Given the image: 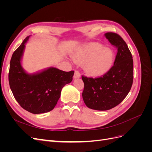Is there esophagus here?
I'll list each match as a JSON object with an SVG mask.
<instances>
[{"instance_id":"esophagus-1","label":"esophagus","mask_w":152,"mask_h":152,"mask_svg":"<svg viewBox=\"0 0 152 152\" xmlns=\"http://www.w3.org/2000/svg\"><path fill=\"white\" fill-rule=\"evenodd\" d=\"M80 77V73L79 71L75 70V73H74V75H73V78L74 79H76V78H79Z\"/></svg>"}]
</instances>
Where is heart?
<instances>
[{"instance_id": "heart-1", "label": "heart", "mask_w": 152, "mask_h": 152, "mask_svg": "<svg viewBox=\"0 0 152 152\" xmlns=\"http://www.w3.org/2000/svg\"><path fill=\"white\" fill-rule=\"evenodd\" d=\"M76 63L84 65L85 71L92 76L103 74L111 67L113 61L112 50L99 43H89L73 54Z\"/></svg>"}]
</instances>
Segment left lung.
<instances>
[{"mask_svg": "<svg viewBox=\"0 0 152 152\" xmlns=\"http://www.w3.org/2000/svg\"><path fill=\"white\" fill-rule=\"evenodd\" d=\"M105 36L117 49L113 65L102 76L82 75L84 102L87 107L96 110H108L120 104L129 93L133 82V59L127 44L114 32H107Z\"/></svg>", "mask_w": 152, "mask_h": 152, "instance_id": "obj_1", "label": "left lung"}]
</instances>
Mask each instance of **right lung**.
Listing matches in <instances>:
<instances>
[{"instance_id":"obj_1","label":"right lung","mask_w":152,"mask_h":152,"mask_svg":"<svg viewBox=\"0 0 152 152\" xmlns=\"http://www.w3.org/2000/svg\"><path fill=\"white\" fill-rule=\"evenodd\" d=\"M28 38L25 39L12 55L9 83L14 97L23 108L34 114L46 113L56 106L62 88L72 82L74 71L50 68L35 75L26 73L20 61Z\"/></svg>"}]
</instances>
